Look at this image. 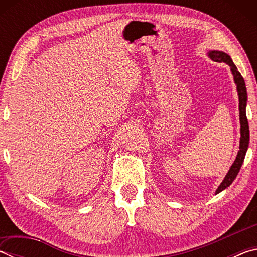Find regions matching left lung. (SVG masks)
I'll list each match as a JSON object with an SVG mask.
<instances>
[{
    "label": "left lung",
    "mask_w": 257,
    "mask_h": 257,
    "mask_svg": "<svg viewBox=\"0 0 257 257\" xmlns=\"http://www.w3.org/2000/svg\"><path fill=\"white\" fill-rule=\"evenodd\" d=\"M208 55H210V58L212 60L216 61V62H224V63L229 64L230 68H231L234 82H236V85H237L238 96H239V119H240V135H241L240 145H239V152L237 154L236 160H234L233 164L231 165V168H230V170L227 173V176H225L223 181L221 182V185L219 187H217L216 194H219L220 191H222L223 189H225L227 187L231 185L232 181L236 179L238 172L241 168L243 160H245L247 149H248L249 127H248V121H247V116H246L247 92H246L245 80H243V78L240 75V72L238 71L236 64L233 63V61L227 53H224V52H220V51H212L208 53Z\"/></svg>",
    "instance_id": "8db88e82"
}]
</instances>
